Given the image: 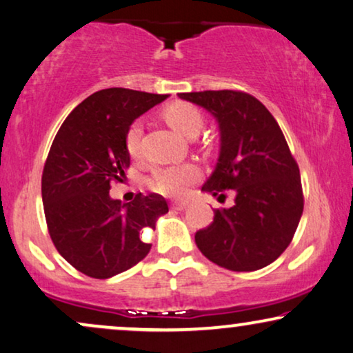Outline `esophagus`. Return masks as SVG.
Returning a JSON list of instances; mask_svg holds the SVG:
<instances>
[{
  "label": "esophagus",
  "mask_w": 353,
  "mask_h": 353,
  "mask_svg": "<svg viewBox=\"0 0 353 353\" xmlns=\"http://www.w3.org/2000/svg\"><path fill=\"white\" fill-rule=\"evenodd\" d=\"M170 205H172L173 210H183V209L188 208V203H186V201H175V203H172Z\"/></svg>",
  "instance_id": "34e87169"
}]
</instances>
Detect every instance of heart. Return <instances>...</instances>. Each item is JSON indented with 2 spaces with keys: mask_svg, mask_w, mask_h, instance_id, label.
Listing matches in <instances>:
<instances>
[{
  "mask_svg": "<svg viewBox=\"0 0 353 353\" xmlns=\"http://www.w3.org/2000/svg\"><path fill=\"white\" fill-rule=\"evenodd\" d=\"M162 120L178 134L186 139H194L204 126L203 113L194 105L188 102H172L162 110ZM141 136L143 126L141 123H132L125 136V148L131 159L141 157ZM201 178L199 167L194 163H183L175 167L155 168L148 178V185L155 193L170 198H180L186 194L188 188Z\"/></svg>",
  "mask_w": 353,
  "mask_h": 353,
  "instance_id": "1",
  "label": "heart"
}]
</instances>
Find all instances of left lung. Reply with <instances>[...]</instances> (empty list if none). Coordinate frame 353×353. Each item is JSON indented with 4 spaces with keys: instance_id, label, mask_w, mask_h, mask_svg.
I'll use <instances>...</instances> for the list:
<instances>
[{
    "instance_id": "obj_1",
    "label": "left lung",
    "mask_w": 353,
    "mask_h": 353,
    "mask_svg": "<svg viewBox=\"0 0 353 353\" xmlns=\"http://www.w3.org/2000/svg\"><path fill=\"white\" fill-rule=\"evenodd\" d=\"M216 118L221 150L204 193L233 190L235 204L214 210L196 232L201 253L228 271L250 272L281 256L303 214L300 170L277 121L253 95L238 90L178 94Z\"/></svg>"
}]
</instances>
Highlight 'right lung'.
Segmentation results:
<instances>
[{"label": "right lung", "mask_w": 353, "mask_h": 353, "mask_svg": "<svg viewBox=\"0 0 353 353\" xmlns=\"http://www.w3.org/2000/svg\"><path fill=\"white\" fill-rule=\"evenodd\" d=\"M168 95L112 87L81 102L63 123L42 175V199L50 236L72 268L108 279L134 266L150 251L143 240L168 212L160 194H136L123 204L110 196L130 167L128 128Z\"/></svg>", "instance_id": "right-lung-1"}]
</instances>
